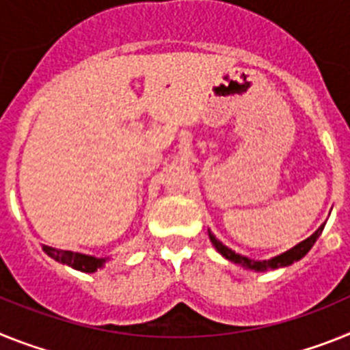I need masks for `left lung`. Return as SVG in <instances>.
I'll list each match as a JSON object with an SVG mask.
<instances>
[{"mask_svg": "<svg viewBox=\"0 0 350 350\" xmlns=\"http://www.w3.org/2000/svg\"><path fill=\"white\" fill-rule=\"evenodd\" d=\"M322 229H324V226L319 227V229L315 230V232L312 234L308 239L301 241L299 245H296L294 248H291V250L285 252V254L278 255V257H275V259L267 260V262H266V260H264V262H257V260H252V259H248V257L238 255L236 252L230 250V248L224 247V245H221V243L218 241V239L215 238L211 232H209V239H211V243L215 245V248H217V250L220 252L224 257H226V259L232 260V262H236V264H241V266H245L247 269H255V271H266L267 267H273V269H275V267L288 266V264L296 262V260H299L301 257H305V255L310 252V248L314 247V243L317 241L319 236L322 234Z\"/></svg>", "mask_w": 350, "mask_h": 350, "instance_id": "obj_1", "label": "left lung"}]
</instances>
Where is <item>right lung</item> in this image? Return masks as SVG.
<instances>
[{
    "mask_svg": "<svg viewBox=\"0 0 350 350\" xmlns=\"http://www.w3.org/2000/svg\"><path fill=\"white\" fill-rule=\"evenodd\" d=\"M44 248L45 254L49 257H53L54 260L57 262H63L66 266L74 267L77 271H84V273H95L98 267L103 266L105 259H96V257H90V255H83V254H75V252H68V250H56L53 247H42Z\"/></svg>",
    "mask_w": 350,
    "mask_h": 350,
    "instance_id": "1",
    "label": "right lung"
}]
</instances>
